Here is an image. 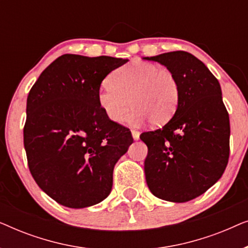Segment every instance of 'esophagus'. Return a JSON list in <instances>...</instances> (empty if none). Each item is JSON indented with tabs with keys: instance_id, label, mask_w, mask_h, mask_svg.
<instances>
[{
	"instance_id": "34e87169",
	"label": "esophagus",
	"mask_w": 248,
	"mask_h": 248,
	"mask_svg": "<svg viewBox=\"0 0 248 248\" xmlns=\"http://www.w3.org/2000/svg\"><path fill=\"white\" fill-rule=\"evenodd\" d=\"M132 137H133L134 140H139L140 139V132L137 130H132Z\"/></svg>"
}]
</instances>
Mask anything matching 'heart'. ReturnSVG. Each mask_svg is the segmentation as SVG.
<instances>
[{"mask_svg":"<svg viewBox=\"0 0 248 248\" xmlns=\"http://www.w3.org/2000/svg\"><path fill=\"white\" fill-rule=\"evenodd\" d=\"M98 105L108 120L122 123L130 101L133 107L130 121L143 123L149 118L155 126L171 120L179 101L177 79L167 69L154 63L133 62L115 70L109 84L97 94Z\"/></svg>","mask_w":248,"mask_h":248,"instance_id":"b5f03b06","label":"heart"}]
</instances>
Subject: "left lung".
Listing matches in <instances>:
<instances>
[{
  "instance_id": "8db88e82",
  "label": "left lung",
  "mask_w": 248,
  "mask_h": 248,
  "mask_svg": "<svg viewBox=\"0 0 248 248\" xmlns=\"http://www.w3.org/2000/svg\"><path fill=\"white\" fill-rule=\"evenodd\" d=\"M177 79L179 101L164 127L143 132L145 181L152 194L169 202L191 201L221 177L229 159V115L221 88L205 64L183 50L144 57Z\"/></svg>"
}]
</instances>
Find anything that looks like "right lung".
<instances>
[{
  "label": "right lung",
  "instance_id": "1",
  "mask_svg": "<svg viewBox=\"0 0 248 248\" xmlns=\"http://www.w3.org/2000/svg\"><path fill=\"white\" fill-rule=\"evenodd\" d=\"M127 61L64 54L29 91L23 128L29 170L60 204L82 209L109 195L115 165L133 138L108 120L97 94L105 78Z\"/></svg>",
  "mask_w": 248,
  "mask_h": 248
}]
</instances>
